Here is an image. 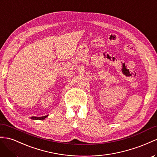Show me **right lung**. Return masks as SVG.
Here are the masks:
<instances>
[{
	"mask_svg": "<svg viewBox=\"0 0 157 157\" xmlns=\"http://www.w3.org/2000/svg\"><path fill=\"white\" fill-rule=\"evenodd\" d=\"M48 116H41V117H35V116H32V117L31 118V119L32 120H44V118H46Z\"/></svg>",
	"mask_w": 157,
	"mask_h": 157,
	"instance_id": "right-lung-1",
	"label": "right lung"
}]
</instances>
